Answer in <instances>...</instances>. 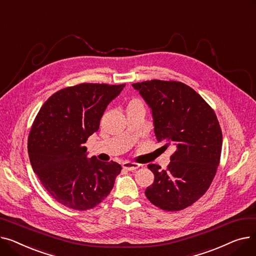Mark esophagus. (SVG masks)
Listing matches in <instances>:
<instances>
[{
    "mask_svg": "<svg viewBox=\"0 0 256 256\" xmlns=\"http://www.w3.org/2000/svg\"><path fill=\"white\" fill-rule=\"evenodd\" d=\"M140 167V164L137 163H132V162H124L122 164V168L128 171H135Z\"/></svg>",
    "mask_w": 256,
    "mask_h": 256,
    "instance_id": "34e87169",
    "label": "esophagus"
}]
</instances>
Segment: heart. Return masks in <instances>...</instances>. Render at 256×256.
Segmentation results:
<instances>
[{
    "label": "heart",
    "mask_w": 256,
    "mask_h": 256,
    "mask_svg": "<svg viewBox=\"0 0 256 256\" xmlns=\"http://www.w3.org/2000/svg\"><path fill=\"white\" fill-rule=\"evenodd\" d=\"M132 102H138V100H132Z\"/></svg>",
    "instance_id": "b5f03b06"
}]
</instances>
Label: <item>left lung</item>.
<instances>
[{"label":"left lung","mask_w":256,"mask_h":256,"mask_svg":"<svg viewBox=\"0 0 256 256\" xmlns=\"http://www.w3.org/2000/svg\"><path fill=\"white\" fill-rule=\"evenodd\" d=\"M150 106L154 134L162 148L174 152L166 170L150 164L154 182L145 190L152 204L176 212L192 206L210 188L220 163L222 130L210 106L178 80H150L132 84Z\"/></svg>","instance_id":"left-lung-1"}]
</instances>
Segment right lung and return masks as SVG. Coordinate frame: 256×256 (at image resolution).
I'll use <instances>...</instances> for the list:
<instances>
[{
    "instance_id": "1",
    "label": "right lung",
    "mask_w": 256,
    "mask_h": 256,
    "mask_svg": "<svg viewBox=\"0 0 256 256\" xmlns=\"http://www.w3.org/2000/svg\"><path fill=\"white\" fill-rule=\"evenodd\" d=\"M126 84L83 83L54 93L39 110L28 138L32 168L59 204L87 210L109 195L121 166L87 158L84 143L100 128L106 106Z\"/></svg>"
}]
</instances>
